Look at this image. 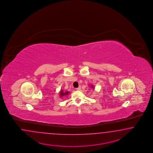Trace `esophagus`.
<instances>
[{
    "mask_svg": "<svg viewBox=\"0 0 153 153\" xmlns=\"http://www.w3.org/2000/svg\"><path fill=\"white\" fill-rule=\"evenodd\" d=\"M80 88H81V86H79L78 88H76V90H80Z\"/></svg>",
    "mask_w": 153,
    "mask_h": 153,
    "instance_id": "obj_1",
    "label": "esophagus"
}]
</instances>
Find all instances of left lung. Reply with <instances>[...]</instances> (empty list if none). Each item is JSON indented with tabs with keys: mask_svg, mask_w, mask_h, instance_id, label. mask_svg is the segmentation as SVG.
I'll return each instance as SVG.
<instances>
[{
	"mask_svg": "<svg viewBox=\"0 0 153 153\" xmlns=\"http://www.w3.org/2000/svg\"><path fill=\"white\" fill-rule=\"evenodd\" d=\"M91 88H93V87H94V86H92V85H91Z\"/></svg>",
	"mask_w": 153,
	"mask_h": 153,
	"instance_id": "1",
	"label": "left lung"
}]
</instances>
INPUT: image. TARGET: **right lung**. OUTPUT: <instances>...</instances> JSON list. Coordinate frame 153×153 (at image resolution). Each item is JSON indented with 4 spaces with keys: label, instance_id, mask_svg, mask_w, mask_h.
<instances>
[{
    "label": "right lung",
    "instance_id": "right-lung-1",
    "mask_svg": "<svg viewBox=\"0 0 153 153\" xmlns=\"http://www.w3.org/2000/svg\"><path fill=\"white\" fill-rule=\"evenodd\" d=\"M68 94H69V92H68V91L63 92V91H62V90H61L60 91V93H59L60 97H65V96H67V95H68Z\"/></svg>",
    "mask_w": 153,
    "mask_h": 153
}]
</instances>
